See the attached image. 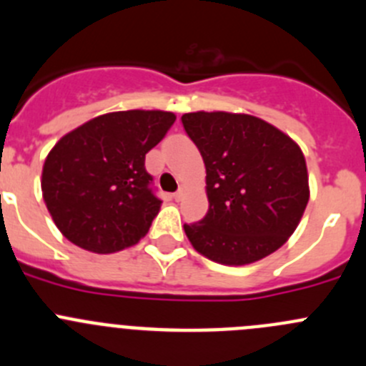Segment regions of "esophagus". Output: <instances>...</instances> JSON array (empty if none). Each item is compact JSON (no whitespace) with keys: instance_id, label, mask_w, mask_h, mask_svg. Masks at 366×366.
<instances>
[{"instance_id":"34e87169","label":"esophagus","mask_w":366,"mask_h":366,"mask_svg":"<svg viewBox=\"0 0 366 366\" xmlns=\"http://www.w3.org/2000/svg\"><path fill=\"white\" fill-rule=\"evenodd\" d=\"M182 197H184V187H179V191H177V193H173V198H175V200H180Z\"/></svg>"}]
</instances>
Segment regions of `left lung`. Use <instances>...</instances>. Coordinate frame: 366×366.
<instances>
[{
	"instance_id": "1",
	"label": "left lung",
	"mask_w": 366,
	"mask_h": 366,
	"mask_svg": "<svg viewBox=\"0 0 366 366\" xmlns=\"http://www.w3.org/2000/svg\"><path fill=\"white\" fill-rule=\"evenodd\" d=\"M182 125L207 173V214L184 225L194 250L219 264L243 266L281 248L310 200L299 144L250 114L187 112Z\"/></svg>"
}]
</instances>
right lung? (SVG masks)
<instances>
[{
	"instance_id": "add662e5",
	"label": "right lung",
	"mask_w": 366,
	"mask_h": 366,
	"mask_svg": "<svg viewBox=\"0 0 366 366\" xmlns=\"http://www.w3.org/2000/svg\"><path fill=\"white\" fill-rule=\"evenodd\" d=\"M177 116L122 111L71 130L42 166V198L60 232L84 250L112 254L147 236L162 202L144 168Z\"/></svg>"
}]
</instances>
